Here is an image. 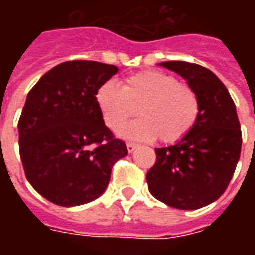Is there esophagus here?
I'll return each mask as SVG.
<instances>
[{"instance_id":"34e87169","label":"esophagus","mask_w":255,"mask_h":255,"mask_svg":"<svg viewBox=\"0 0 255 255\" xmlns=\"http://www.w3.org/2000/svg\"><path fill=\"white\" fill-rule=\"evenodd\" d=\"M136 147H138V144H136V143H132V142H128V143H127L128 153H132L133 150L136 149Z\"/></svg>"}]
</instances>
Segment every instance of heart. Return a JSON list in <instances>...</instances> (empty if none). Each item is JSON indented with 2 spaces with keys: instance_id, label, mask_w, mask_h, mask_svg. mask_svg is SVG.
Segmentation results:
<instances>
[{
  "instance_id": "b5f03b06",
  "label": "heart",
  "mask_w": 255,
  "mask_h": 255,
  "mask_svg": "<svg viewBox=\"0 0 255 255\" xmlns=\"http://www.w3.org/2000/svg\"><path fill=\"white\" fill-rule=\"evenodd\" d=\"M95 97L112 131H119L139 111L142 117L120 132L124 138L136 140H154L158 136L162 143L179 142L194 128L201 111L194 89L162 71L133 73L126 78L123 87L106 82Z\"/></svg>"
}]
</instances>
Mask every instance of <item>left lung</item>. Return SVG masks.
Returning a JSON list of instances; mask_svg holds the SVG:
<instances>
[{
  "label": "left lung",
  "instance_id": "8db88e82",
  "mask_svg": "<svg viewBox=\"0 0 255 255\" xmlns=\"http://www.w3.org/2000/svg\"><path fill=\"white\" fill-rule=\"evenodd\" d=\"M161 65L187 80L199 98L201 111L182 140L155 149L157 161L146 180L158 201L194 210L214 202L228 187L241 157V124L228 90L208 68L186 61Z\"/></svg>",
  "mask_w": 255,
  "mask_h": 255
}]
</instances>
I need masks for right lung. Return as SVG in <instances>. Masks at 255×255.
<instances>
[{"label":"right lung","instance_id":"obj_1","mask_svg":"<svg viewBox=\"0 0 255 255\" xmlns=\"http://www.w3.org/2000/svg\"><path fill=\"white\" fill-rule=\"evenodd\" d=\"M117 71L98 61H67L27 95L17 124L20 158L31 186L58 206L97 199L116 161L128 154L105 126L95 97Z\"/></svg>","mask_w":255,"mask_h":255}]
</instances>
